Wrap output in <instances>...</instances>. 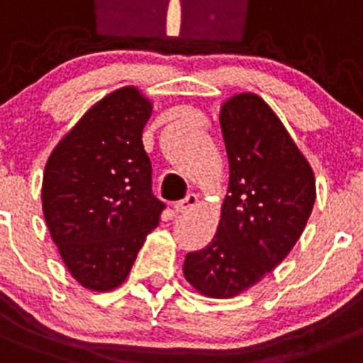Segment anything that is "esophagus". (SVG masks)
<instances>
[{
	"label": "esophagus",
	"mask_w": 363,
	"mask_h": 363,
	"mask_svg": "<svg viewBox=\"0 0 363 363\" xmlns=\"http://www.w3.org/2000/svg\"><path fill=\"white\" fill-rule=\"evenodd\" d=\"M196 203H199V199H196V195H193V193H189L188 196H186L184 200H179V202L174 203V211L175 213H188V211L195 209Z\"/></svg>",
	"instance_id": "34e87169"
}]
</instances>
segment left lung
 I'll list each match as a JSON object with an SVG mask.
<instances>
[{"label": "left lung", "instance_id": "obj_1", "mask_svg": "<svg viewBox=\"0 0 363 363\" xmlns=\"http://www.w3.org/2000/svg\"><path fill=\"white\" fill-rule=\"evenodd\" d=\"M228 189L214 238L184 260V279L207 298L245 293L275 269L305 230L315 202L311 163L269 104L252 92L220 108Z\"/></svg>", "mask_w": 363, "mask_h": 363}]
</instances>
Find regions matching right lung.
Instances as JSON below:
<instances>
[{
  "mask_svg": "<svg viewBox=\"0 0 363 363\" xmlns=\"http://www.w3.org/2000/svg\"><path fill=\"white\" fill-rule=\"evenodd\" d=\"M152 101L122 86L94 104L52 149L42 179V213L60 257L96 293L125 282L164 203L152 195L143 128Z\"/></svg>",
  "mask_w": 363,
  "mask_h": 363,
  "instance_id": "1",
  "label": "right lung"
}]
</instances>
